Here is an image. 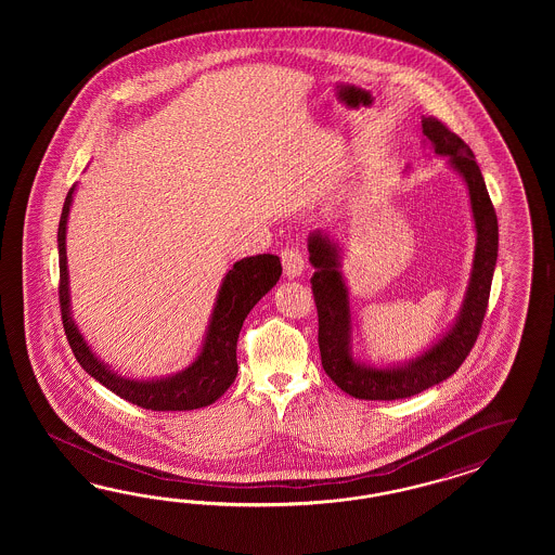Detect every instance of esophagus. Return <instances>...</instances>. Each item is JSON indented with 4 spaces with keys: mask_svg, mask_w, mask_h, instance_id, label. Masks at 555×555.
Wrapping results in <instances>:
<instances>
[{
    "mask_svg": "<svg viewBox=\"0 0 555 555\" xmlns=\"http://www.w3.org/2000/svg\"><path fill=\"white\" fill-rule=\"evenodd\" d=\"M281 260H283V269L288 279L301 276L302 270H305V256L299 248H285L281 253Z\"/></svg>",
    "mask_w": 555,
    "mask_h": 555,
    "instance_id": "obj_1",
    "label": "esophagus"
}]
</instances>
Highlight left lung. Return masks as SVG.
<instances>
[{
    "label": "left lung",
    "mask_w": 555,
    "mask_h": 555,
    "mask_svg": "<svg viewBox=\"0 0 555 555\" xmlns=\"http://www.w3.org/2000/svg\"><path fill=\"white\" fill-rule=\"evenodd\" d=\"M423 135L436 154L450 156V165L462 175L470 193L476 223V253L470 285L454 327L404 366L372 369L358 364L352 356V318L344 276L339 272V250L320 232L309 235V260L315 267L311 288L320 318L321 366L344 392L364 401H395L420 395L439 385L462 366L470 353L487 315L492 274L499 256V221L490 202L485 177L474 160L470 146L443 121L429 116L421 121Z\"/></svg>",
    "instance_id": "left-lung-1"
}]
</instances>
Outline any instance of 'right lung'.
<instances>
[{
	"label": "right lung",
	"instance_id": "right-lung-1",
	"mask_svg": "<svg viewBox=\"0 0 555 555\" xmlns=\"http://www.w3.org/2000/svg\"><path fill=\"white\" fill-rule=\"evenodd\" d=\"M75 185L70 186L63 214L59 221V301L61 318L67 334L68 346L77 362L83 366L103 387L109 388L128 403L138 404L151 411H193L199 406L216 403L219 397L232 387L237 374L235 346L242 330V323L248 318L250 309L260 301L272 286L276 285L283 267L279 256L258 254L235 262L219 288L218 301L209 321V330L197 360L189 369L160 378V380H130L121 378L118 372L107 369L91 348L85 344L81 332L70 318L68 299L67 218L73 202Z\"/></svg>",
	"mask_w": 555,
	"mask_h": 555
}]
</instances>
